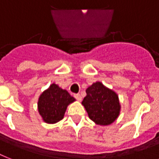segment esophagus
<instances>
[{"instance_id": "1", "label": "esophagus", "mask_w": 159, "mask_h": 159, "mask_svg": "<svg viewBox=\"0 0 159 159\" xmlns=\"http://www.w3.org/2000/svg\"><path fill=\"white\" fill-rule=\"evenodd\" d=\"M74 97L77 100V101H79V102H81V101H82V97L80 96V94H75Z\"/></svg>"}]
</instances>
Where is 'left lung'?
<instances>
[{"label": "left lung", "mask_w": 159, "mask_h": 159, "mask_svg": "<svg viewBox=\"0 0 159 159\" xmlns=\"http://www.w3.org/2000/svg\"><path fill=\"white\" fill-rule=\"evenodd\" d=\"M82 104L89 118L99 125H109L118 118L120 104L118 95L102 82H97L87 90Z\"/></svg>", "instance_id": "8db88e82"}]
</instances>
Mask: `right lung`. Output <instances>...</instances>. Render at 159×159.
I'll return each instance as SVG.
<instances>
[{
	"instance_id": "1",
	"label": "right lung",
	"mask_w": 159,
	"mask_h": 159,
	"mask_svg": "<svg viewBox=\"0 0 159 159\" xmlns=\"http://www.w3.org/2000/svg\"><path fill=\"white\" fill-rule=\"evenodd\" d=\"M75 101L66 90L53 83L39 97V113L46 123H57L63 118L67 106Z\"/></svg>"
}]
</instances>
